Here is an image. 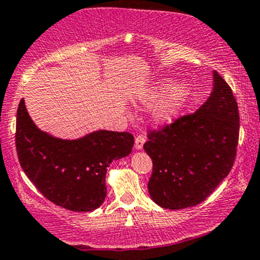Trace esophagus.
Masks as SVG:
<instances>
[{
  "label": "esophagus",
  "instance_id": "esophagus-1",
  "mask_svg": "<svg viewBox=\"0 0 260 260\" xmlns=\"http://www.w3.org/2000/svg\"><path fill=\"white\" fill-rule=\"evenodd\" d=\"M144 142H146V137H144L143 135L137 136V138H136V141H135V149H136V151H139V149L143 148Z\"/></svg>",
  "mask_w": 260,
  "mask_h": 260
}]
</instances>
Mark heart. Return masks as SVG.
Wrapping results in <instances>:
<instances>
[{
	"label": "heart",
	"mask_w": 260,
	"mask_h": 260,
	"mask_svg": "<svg viewBox=\"0 0 260 260\" xmlns=\"http://www.w3.org/2000/svg\"><path fill=\"white\" fill-rule=\"evenodd\" d=\"M190 87L187 82L180 81L172 86L169 78L158 80L141 97L143 106L157 105L152 114L153 122L157 125H168L179 117L189 98Z\"/></svg>",
	"instance_id": "1"
}]
</instances>
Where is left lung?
I'll use <instances>...</instances> for the list:
<instances>
[{
	"label": "left lung",
	"instance_id": "1",
	"mask_svg": "<svg viewBox=\"0 0 260 260\" xmlns=\"http://www.w3.org/2000/svg\"><path fill=\"white\" fill-rule=\"evenodd\" d=\"M238 105L231 87L213 71L208 100L193 114L152 132L143 146L152 158L148 192L166 209L197 206L228 176L237 154Z\"/></svg>",
	"mask_w": 260,
	"mask_h": 260
}]
</instances>
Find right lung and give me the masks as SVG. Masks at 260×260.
I'll use <instances>...</instances> for the list:
<instances>
[{
  "label": "right lung",
  "mask_w": 260,
  "mask_h": 260,
  "mask_svg": "<svg viewBox=\"0 0 260 260\" xmlns=\"http://www.w3.org/2000/svg\"><path fill=\"white\" fill-rule=\"evenodd\" d=\"M128 132L98 129L76 139H62L40 129L20 101L16 148L20 165L48 201L73 212H92L107 196L106 173L113 160L132 152Z\"/></svg>",
  "instance_id": "add662e5"
}]
</instances>
